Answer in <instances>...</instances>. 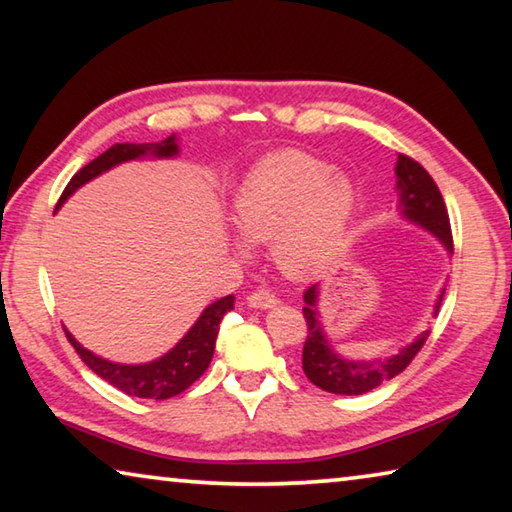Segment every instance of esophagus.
<instances>
[{"label":"esophagus","instance_id":"1","mask_svg":"<svg viewBox=\"0 0 512 512\" xmlns=\"http://www.w3.org/2000/svg\"><path fill=\"white\" fill-rule=\"evenodd\" d=\"M277 302L280 300H277L273 293H268V291H255L248 296V305L255 309H271L277 305Z\"/></svg>","mask_w":512,"mask_h":512}]
</instances>
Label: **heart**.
Wrapping results in <instances>:
<instances>
[{"instance_id": "b5f03b06", "label": "heart", "mask_w": 512, "mask_h": 512, "mask_svg": "<svg viewBox=\"0 0 512 512\" xmlns=\"http://www.w3.org/2000/svg\"><path fill=\"white\" fill-rule=\"evenodd\" d=\"M354 187L325 160L305 151L266 155L235 196V223L250 241H271L273 259L291 277L332 262L354 212ZM244 253V241H235Z\"/></svg>"}]
</instances>
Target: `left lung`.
Returning a JSON list of instances; mask_svg holds the SVG:
<instances>
[{
    "mask_svg": "<svg viewBox=\"0 0 512 512\" xmlns=\"http://www.w3.org/2000/svg\"><path fill=\"white\" fill-rule=\"evenodd\" d=\"M395 176L397 189H400L402 214L409 221L422 225L424 230H429L431 235H436L443 241L449 253H454L452 225H449V214L443 201V194H440L438 185L433 183L427 169H424L420 162L409 158V155H400V158H397ZM443 296L445 291H440L433 316H438ZM316 305L318 284H311L305 291V307H302V314H305L307 320V341L305 348H302V370H305L311 384H316L327 393L361 395L372 391V388H377L381 381L400 375V372L413 361L415 354L422 350L424 341H427L431 334V329H424L411 345H406V348H402L388 359L348 361L329 348Z\"/></svg>",
    "mask_w": 512,
    "mask_h": 512,
    "instance_id": "obj_1",
    "label": "left lung"
}]
</instances>
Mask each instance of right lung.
<instances>
[{
	"instance_id": "1",
	"label": "right lung",
	"mask_w": 512,
	"mask_h": 512,
	"mask_svg": "<svg viewBox=\"0 0 512 512\" xmlns=\"http://www.w3.org/2000/svg\"><path fill=\"white\" fill-rule=\"evenodd\" d=\"M155 155V158H171L178 153L176 137H167V140L155 144H112L106 153L94 158L90 164H85L81 171H76L72 180H69L65 192L60 194L58 205H63L76 189L88 183V180L97 178L99 173L108 171L115 164L142 158V155ZM235 307V296H225L221 300L212 302L201 318L196 320L194 327L178 341L173 350H169L164 357L155 359L151 363H140V366H126V363H112L108 359H101L97 354L85 350L83 345L67 332V341L74 345L79 352L85 366L92 372H97L101 379L108 384L119 388L121 393L131 397H144V400H169L183 391H187L194 381L203 375L210 366L216 334H219V323L228 311Z\"/></svg>"
}]
</instances>
